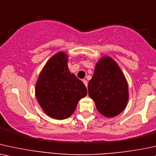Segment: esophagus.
Listing matches in <instances>:
<instances>
[{"label": "esophagus", "mask_w": 156, "mask_h": 156, "mask_svg": "<svg viewBox=\"0 0 156 156\" xmlns=\"http://www.w3.org/2000/svg\"><path fill=\"white\" fill-rule=\"evenodd\" d=\"M83 83L85 86H86V87H88V81H87L86 80H85V79L83 80Z\"/></svg>", "instance_id": "esophagus-1"}]
</instances>
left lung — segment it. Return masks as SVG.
<instances>
[{
  "instance_id": "obj_1",
  "label": "left lung",
  "mask_w": 156,
  "mask_h": 156,
  "mask_svg": "<svg viewBox=\"0 0 156 156\" xmlns=\"http://www.w3.org/2000/svg\"><path fill=\"white\" fill-rule=\"evenodd\" d=\"M88 89L97 110L105 117H115L127 105L129 98L127 80L111 57L103 56L98 61Z\"/></svg>"
}]
</instances>
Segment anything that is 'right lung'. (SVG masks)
I'll return each instance as SVG.
<instances>
[{
    "label": "right lung",
    "instance_id": "add662e5",
    "mask_svg": "<svg viewBox=\"0 0 156 156\" xmlns=\"http://www.w3.org/2000/svg\"><path fill=\"white\" fill-rule=\"evenodd\" d=\"M68 55L60 51L50 58L36 84V96L43 111L52 118L66 119L73 113L78 101L87 95L81 80L68 67Z\"/></svg>",
    "mask_w": 156,
    "mask_h": 156
}]
</instances>
